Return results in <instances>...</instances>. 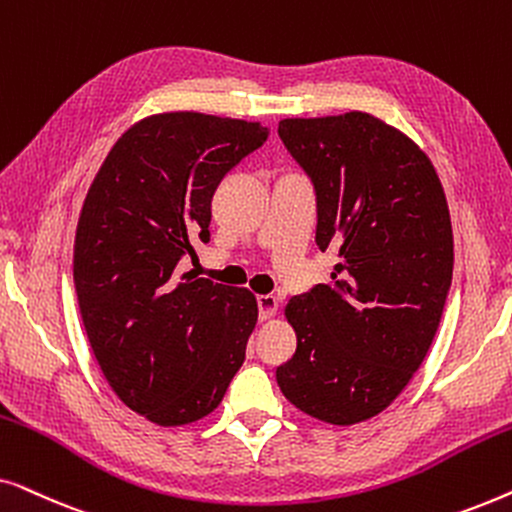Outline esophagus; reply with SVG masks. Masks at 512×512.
Returning a JSON list of instances; mask_svg holds the SVG:
<instances>
[{
	"label": "esophagus",
	"instance_id": "34e87169",
	"mask_svg": "<svg viewBox=\"0 0 512 512\" xmlns=\"http://www.w3.org/2000/svg\"><path fill=\"white\" fill-rule=\"evenodd\" d=\"M258 303V319H270L277 314V298L272 296V293H265V296H258L256 298Z\"/></svg>",
	"mask_w": 512,
	"mask_h": 512
}]
</instances>
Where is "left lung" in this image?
Masks as SVG:
<instances>
[{
    "instance_id": "left-lung-1",
    "label": "left lung",
    "mask_w": 512,
    "mask_h": 512,
    "mask_svg": "<svg viewBox=\"0 0 512 512\" xmlns=\"http://www.w3.org/2000/svg\"><path fill=\"white\" fill-rule=\"evenodd\" d=\"M277 132L312 181L314 242L338 254L331 282L286 305L298 345L277 384L310 417L356 424L429 352L452 284L450 209L426 153L380 118H284Z\"/></svg>"
}]
</instances>
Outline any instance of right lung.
Returning a JSON list of instances; mask_svg holds the SVG:
<instances>
[{"label": "right lung", "instance_id": "obj_1", "mask_svg": "<svg viewBox=\"0 0 512 512\" xmlns=\"http://www.w3.org/2000/svg\"><path fill=\"white\" fill-rule=\"evenodd\" d=\"M261 123L174 111L114 144L83 202L74 286L116 396L151 422H198L221 403L258 319L254 293L179 277L209 242L223 177L268 139Z\"/></svg>", "mask_w": 512, "mask_h": 512}]
</instances>
